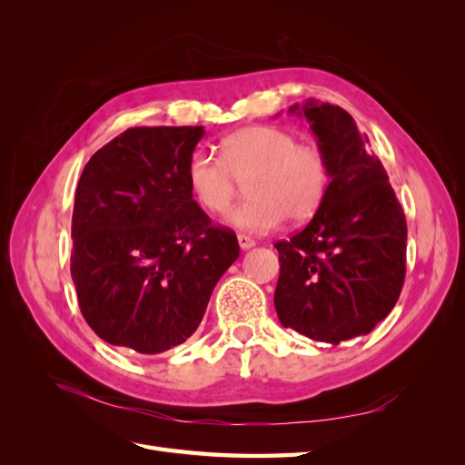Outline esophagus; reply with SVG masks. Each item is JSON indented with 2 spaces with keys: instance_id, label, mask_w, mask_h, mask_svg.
<instances>
[{
  "instance_id": "esophagus-1",
  "label": "esophagus",
  "mask_w": 465,
  "mask_h": 465,
  "mask_svg": "<svg viewBox=\"0 0 465 465\" xmlns=\"http://www.w3.org/2000/svg\"><path fill=\"white\" fill-rule=\"evenodd\" d=\"M238 238V244H241V248L242 250H248V248H252V246H254L256 244V241H254V238H252V236H248V234H238L236 236Z\"/></svg>"
}]
</instances>
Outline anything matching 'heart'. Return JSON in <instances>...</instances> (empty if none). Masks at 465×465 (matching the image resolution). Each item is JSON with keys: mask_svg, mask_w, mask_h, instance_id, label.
Returning a JSON list of instances; mask_svg holds the SVG:
<instances>
[{"mask_svg": "<svg viewBox=\"0 0 465 465\" xmlns=\"http://www.w3.org/2000/svg\"><path fill=\"white\" fill-rule=\"evenodd\" d=\"M221 157L193 151L186 164L192 195L205 211L223 215L246 182L250 198L229 221L252 232L275 229L285 217L292 223L311 219L326 198L330 164L312 143H299L279 125H248L221 139Z\"/></svg>", "mask_w": 465, "mask_h": 465, "instance_id": "b5f03b06", "label": "heart"}]
</instances>
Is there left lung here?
<instances>
[{
    "instance_id": "8db88e82",
    "label": "left lung",
    "mask_w": 465,
    "mask_h": 465,
    "mask_svg": "<svg viewBox=\"0 0 465 465\" xmlns=\"http://www.w3.org/2000/svg\"><path fill=\"white\" fill-rule=\"evenodd\" d=\"M330 164L326 198L306 227L275 242L279 322L337 345L367 335L396 306L405 279L407 223L369 137L341 106L294 104Z\"/></svg>"
}]
</instances>
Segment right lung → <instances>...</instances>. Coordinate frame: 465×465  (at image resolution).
I'll list each match as a JSON object with an SVG mask.
<instances>
[{
	"mask_svg": "<svg viewBox=\"0 0 465 465\" xmlns=\"http://www.w3.org/2000/svg\"><path fill=\"white\" fill-rule=\"evenodd\" d=\"M203 134L130 128L83 168L72 279L83 318L110 345L154 355L184 343L238 258L236 234L211 223L186 182Z\"/></svg>",
	"mask_w": 465,
	"mask_h": 465,
	"instance_id": "add662e5",
	"label": "right lung"
}]
</instances>
